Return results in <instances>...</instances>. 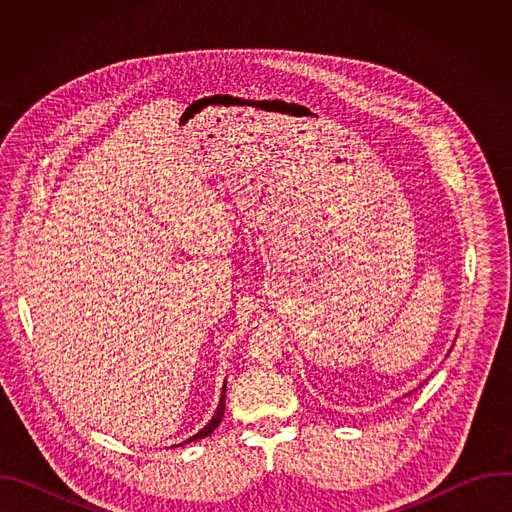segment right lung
<instances>
[{
	"label": "right lung",
	"mask_w": 512,
	"mask_h": 512,
	"mask_svg": "<svg viewBox=\"0 0 512 512\" xmlns=\"http://www.w3.org/2000/svg\"><path fill=\"white\" fill-rule=\"evenodd\" d=\"M225 389H227V387H223V395H221V401H218V407H216L214 417L208 421V425H206L204 429H200L196 435L188 437V440H186L184 444H188V442H196V440H202V437L210 435V433L218 427V423H221V419H223V415H225ZM184 444H180V446H184Z\"/></svg>",
	"instance_id": "add662e5"
}]
</instances>
